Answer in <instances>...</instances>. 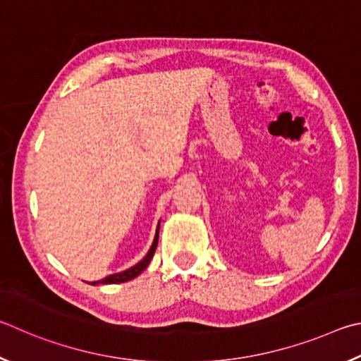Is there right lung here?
Segmentation results:
<instances>
[{
	"label": "right lung",
	"mask_w": 361,
	"mask_h": 361,
	"mask_svg": "<svg viewBox=\"0 0 361 361\" xmlns=\"http://www.w3.org/2000/svg\"><path fill=\"white\" fill-rule=\"evenodd\" d=\"M158 228H160V224H158ZM158 228H157V235H155L154 243H152V247L149 250V254L145 255L141 262H139L137 264H135V267H133V268L123 271V273L111 274V276H107V277H104V279H101L98 282H92V286H94V283H120V282H126V281L135 279L136 276L141 274L142 271L149 267L152 257H154V254H155V249H157V244H158Z\"/></svg>",
	"instance_id": "1"
}]
</instances>
